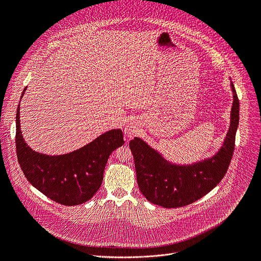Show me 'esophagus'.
Wrapping results in <instances>:
<instances>
[{
  "instance_id": "34e87169",
  "label": "esophagus",
  "mask_w": 261,
  "mask_h": 261,
  "mask_svg": "<svg viewBox=\"0 0 261 261\" xmlns=\"http://www.w3.org/2000/svg\"><path fill=\"white\" fill-rule=\"evenodd\" d=\"M124 133H126L128 137H130V138H132V137H134L135 134L138 133V127L135 126V124H128V126L124 128Z\"/></svg>"
}]
</instances>
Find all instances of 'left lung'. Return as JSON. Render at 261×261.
Returning a JSON list of instances; mask_svg holds the SVG:
<instances>
[{"label":"left lung","instance_id":"left-lung-1","mask_svg":"<svg viewBox=\"0 0 261 261\" xmlns=\"http://www.w3.org/2000/svg\"><path fill=\"white\" fill-rule=\"evenodd\" d=\"M231 87L233 103L230 127L222 148L209 160L188 166L174 165L139 138L130 141L138 185L150 202L164 208L188 206L209 193L224 178L232 159L239 124V98L233 84Z\"/></svg>","mask_w":261,"mask_h":261}]
</instances>
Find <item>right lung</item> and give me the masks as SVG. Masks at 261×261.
<instances>
[{"label": "right lung", "mask_w": 261, "mask_h": 261, "mask_svg": "<svg viewBox=\"0 0 261 261\" xmlns=\"http://www.w3.org/2000/svg\"><path fill=\"white\" fill-rule=\"evenodd\" d=\"M19 109L20 105L16 115V149L18 162L29 182L64 206L81 205L92 198L102 184L110 154L124 144L122 131L114 129L103 133L70 153L47 155L32 150L24 142Z\"/></svg>", "instance_id": "add662e5"}]
</instances>
